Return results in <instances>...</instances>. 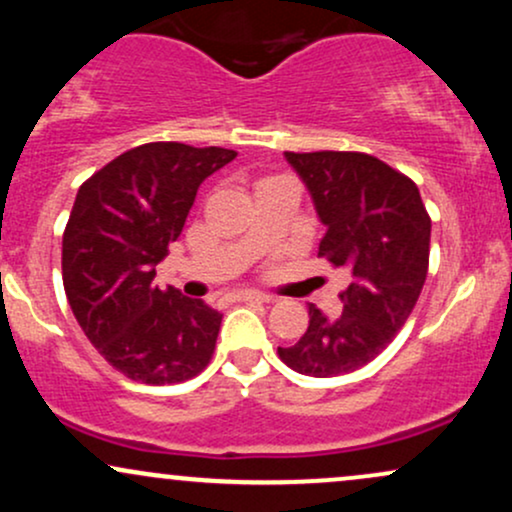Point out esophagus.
<instances>
[{
    "label": "esophagus",
    "mask_w": 512,
    "mask_h": 512,
    "mask_svg": "<svg viewBox=\"0 0 512 512\" xmlns=\"http://www.w3.org/2000/svg\"><path fill=\"white\" fill-rule=\"evenodd\" d=\"M238 301H245V303H269L272 298L264 296V293H257V291H240L238 293Z\"/></svg>",
    "instance_id": "obj_1"
}]
</instances>
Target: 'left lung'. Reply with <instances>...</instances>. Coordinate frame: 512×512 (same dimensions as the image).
Segmentation results:
<instances>
[{
	"label": "left lung",
	"instance_id": "left-lung-1",
	"mask_svg": "<svg viewBox=\"0 0 512 512\" xmlns=\"http://www.w3.org/2000/svg\"><path fill=\"white\" fill-rule=\"evenodd\" d=\"M317 216L327 226L317 257L346 267L351 284L339 293V317L310 305V325L279 358L301 375L354 373L383 354L414 310L428 274L431 216L416 182L361 151L293 154Z\"/></svg>",
	"mask_w": 512,
	"mask_h": 512
}]
</instances>
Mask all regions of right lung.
Segmentation results:
<instances>
[{"label": "right lung", "instance_id": "1", "mask_svg": "<svg viewBox=\"0 0 512 512\" xmlns=\"http://www.w3.org/2000/svg\"><path fill=\"white\" fill-rule=\"evenodd\" d=\"M238 154L151 142L105 163L76 192L62 236V281L88 342L129 380L173 385L209 366L221 313L158 289L168 255L211 173Z\"/></svg>", "mask_w": 512, "mask_h": 512}]
</instances>
